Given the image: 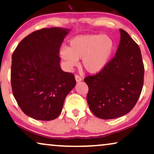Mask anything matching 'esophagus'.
I'll list each match as a JSON object with an SVG mask.
<instances>
[{
	"label": "esophagus",
	"mask_w": 154,
	"mask_h": 154,
	"mask_svg": "<svg viewBox=\"0 0 154 154\" xmlns=\"http://www.w3.org/2000/svg\"><path fill=\"white\" fill-rule=\"evenodd\" d=\"M75 81H76V82H80L82 81V78L79 75H75Z\"/></svg>",
	"instance_id": "obj_1"
}]
</instances>
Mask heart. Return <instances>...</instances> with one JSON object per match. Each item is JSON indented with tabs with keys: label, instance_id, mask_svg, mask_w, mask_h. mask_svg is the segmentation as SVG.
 Segmentation results:
<instances>
[{
	"label": "heart",
	"instance_id": "heart-1",
	"mask_svg": "<svg viewBox=\"0 0 154 154\" xmlns=\"http://www.w3.org/2000/svg\"><path fill=\"white\" fill-rule=\"evenodd\" d=\"M115 49V43L108 35L88 34L71 39L69 48L63 47L60 54L69 67L76 66L78 60L88 72L96 73L108 64Z\"/></svg>",
	"mask_w": 154,
	"mask_h": 154
}]
</instances>
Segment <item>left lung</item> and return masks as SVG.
<instances>
[{
    "mask_svg": "<svg viewBox=\"0 0 154 154\" xmlns=\"http://www.w3.org/2000/svg\"><path fill=\"white\" fill-rule=\"evenodd\" d=\"M121 41L115 56L100 72L88 75L87 102L101 119H113L129 113L135 106L144 84V66L137 44L120 29Z\"/></svg>",
    "mask_w": 154,
    "mask_h": 154,
    "instance_id": "left-lung-1",
    "label": "left lung"
}]
</instances>
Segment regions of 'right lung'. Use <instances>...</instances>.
Listing matches in <instances>:
<instances>
[{"mask_svg":"<svg viewBox=\"0 0 154 154\" xmlns=\"http://www.w3.org/2000/svg\"><path fill=\"white\" fill-rule=\"evenodd\" d=\"M69 30L42 29L18 44L12 55L11 85L19 106L39 121L55 119L74 88V75L61 69L60 48Z\"/></svg>","mask_w":154,"mask_h":154,"instance_id":"right-lung-1","label":"right lung"}]
</instances>
